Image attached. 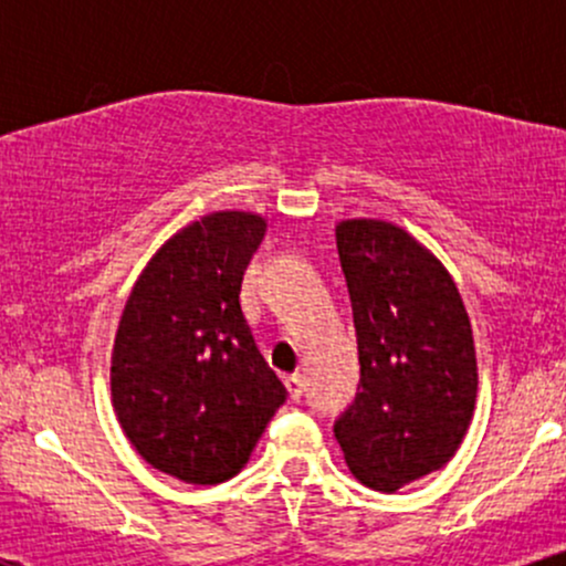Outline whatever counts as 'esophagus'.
Wrapping results in <instances>:
<instances>
[{
  "label": "esophagus",
  "instance_id": "obj_1",
  "mask_svg": "<svg viewBox=\"0 0 566 566\" xmlns=\"http://www.w3.org/2000/svg\"><path fill=\"white\" fill-rule=\"evenodd\" d=\"M284 386H287V391H290V399L292 401H297L303 396V391H305V378L303 375H287V378H284Z\"/></svg>",
  "mask_w": 566,
  "mask_h": 566
}]
</instances>
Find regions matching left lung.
<instances>
[{
  "label": "left lung",
  "instance_id": "left-lung-1",
  "mask_svg": "<svg viewBox=\"0 0 566 566\" xmlns=\"http://www.w3.org/2000/svg\"><path fill=\"white\" fill-rule=\"evenodd\" d=\"M359 388L333 431L361 484L396 492L450 463L476 405V350L452 276L382 220L335 229Z\"/></svg>",
  "mask_w": 566,
  "mask_h": 566
}]
</instances>
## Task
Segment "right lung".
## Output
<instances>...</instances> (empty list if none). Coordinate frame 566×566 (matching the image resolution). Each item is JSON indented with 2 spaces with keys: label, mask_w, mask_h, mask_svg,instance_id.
Instances as JSON below:
<instances>
[{
  "label": "right lung",
  "mask_w": 566,
  "mask_h": 566,
  "mask_svg": "<svg viewBox=\"0 0 566 566\" xmlns=\"http://www.w3.org/2000/svg\"><path fill=\"white\" fill-rule=\"evenodd\" d=\"M265 220L212 212L175 233L129 292L112 354L116 418L146 463L186 484L237 476L287 401L244 319Z\"/></svg>",
  "instance_id": "1"
}]
</instances>
